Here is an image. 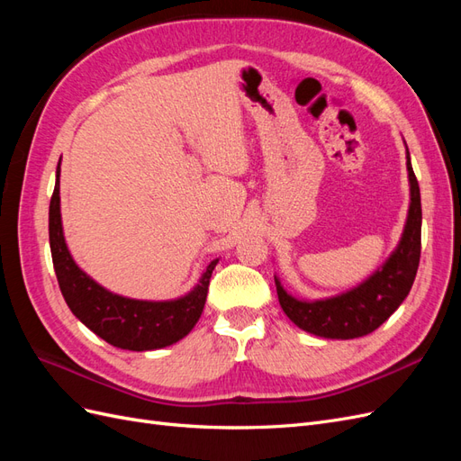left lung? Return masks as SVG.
<instances>
[{"mask_svg": "<svg viewBox=\"0 0 461 461\" xmlns=\"http://www.w3.org/2000/svg\"><path fill=\"white\" fill-rule=\"evenodd\" d=\"M408 149V148H406ZM410 209L402 239L390 258L364 283L342 294L323 300H298L275 276L278 303L302 330L323 339L350 340L379 329L410 294L421 258V194L411 169L410 151Z\"/></svg>", "mask_w": 461, "mask_h": 461, "instance_id": "1", "label": "left lung"}]
</instances>
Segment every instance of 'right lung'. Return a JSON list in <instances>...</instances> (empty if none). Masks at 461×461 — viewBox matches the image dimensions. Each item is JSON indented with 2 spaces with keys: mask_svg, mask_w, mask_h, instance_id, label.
<instances>
[{
  "mask_svg": "<svg viewBox=\"0 0 461 461\" xmlns=\"http://www.w3.org/2000/svg\"><path fill=\"white\" fill-rule=\"evenodd\" d=\"M59 173L58 165L50 202V248L61 294L73 315L121 350H159L185 339L203 312L209 278L219 259L209 263L196 286L180 298L151 302L113 294L82 271L68 252L61 222Z\"/></svg>",
  "mask_w": 461,
  "mask_h": 461,
  "instance_id": "1",
  "label": "right lung"
}]
</instances>
